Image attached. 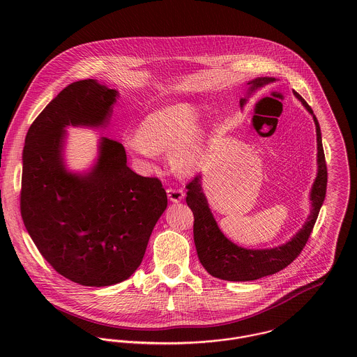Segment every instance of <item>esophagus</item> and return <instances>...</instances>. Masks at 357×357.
Instances as JSON below:
<instances>
[{
    "instance_id": "esophagus-1",
    "label": "esophagus",
    "mask_w": 357,
    "mask_h": 357,
    "mask_svg": "<svg viewBox=\"0 0 357 357\" xmlns=\"http://www.w3.org/2000/svg\"><path fill=\"white\" fill-rule=\"evenodd\" d=\"M166 192H167L169 201L176 202V204L180 202V201H183V198H184V192H183V190H180V188H167Z\"/></svg>"
}]
</instances>
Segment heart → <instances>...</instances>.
<instances>
[{
	"label": "heart",
	"mask_w": 357,
	"mask_h": 357,
	"mask_svg": "<svg viewBox=\"0 0 357 357\" xmlns=\"http://www.w3.org/2000/svg\"><path fill=\"white\" fill-rule=\"evenodd\" d=\"M201 116L202 108L195 102L163 105L143 119L139 132L126 135L123 144L128 151L146 160L172 148L169 160L173 169L183 176L191 174L202 166L208 144Z\"/></svg>",
	"instance_id": "1"
}]
</instances>
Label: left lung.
<instances>
[{
	"instance_id": "8db88e82",
	"label": "left lung",
	"mask_w": 357,
	"mask_h": 357,
	"mask_svg": "<svg viewBox=\"0 0 357 357\" xmlns=\"http://www.w3.org/2000/svg\"><path fill=\"white\" fill-rule=\"evenodd\" d=\"M275 82V78L259 77L253 81H249V89L246 98L241 99V107H243L249 98L257 89ZM296 98L303 102L307 112L313 116L316 126V139H317V174L310 190V214L306 218L303 228L284 245L272 248L252 250L245 249L234 242H231L218 228L207 199L202 190V176L198 174L191 183L187 184V204L194 213V241L197 253L204 269L214 278L229 280V282H249L257 280L259 278L273 275L287 265H290L305 248L306 242L310 236L313 225L317 220L320 207L326 198L327 187V166L324 159V151L321 144V132L319 122L307 105V102L294 92Z\"/></svg>"
}]
</instances>
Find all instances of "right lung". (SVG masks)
I'll use <instances>...</instances> for the list:
<instances>
[{"instance_id":"obj_1","label":"right lung","mask_w":357,"mask_h":357,"mask_svg":"<svg viewBox=\"0 0 357 357\" xmlns=\"http://www.w3.org/2000/svg\"><path fill=\"white\" fill-rule=\"evenodd\" d=\"M118 96L96 79L68 85L31 123L23 149L24 227L52 268L82 286H111L132 276L167 206L162 183L136 174L112 139L100 137L89 172L66 169V128L107 126Z\"/></svg>"}]
</instances>
